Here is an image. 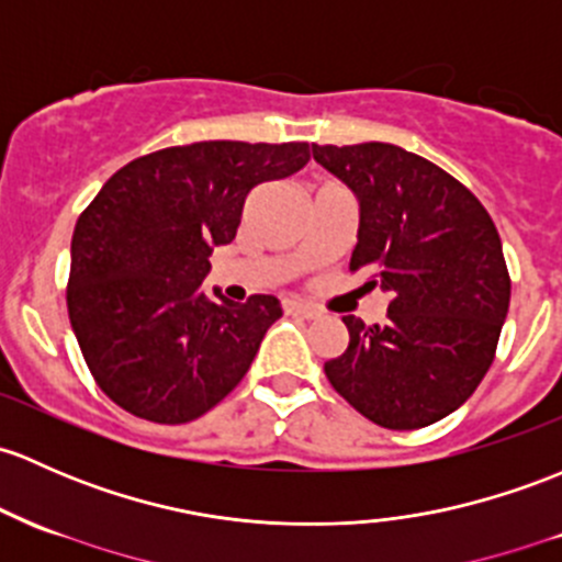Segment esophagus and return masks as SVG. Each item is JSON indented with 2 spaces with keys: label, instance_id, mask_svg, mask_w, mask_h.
Segmentation results:
<instances>
[{
  "label": "esophagus",
  "instance_id": "34e87169",
  "mask_svg": "<svg viewBox=\"0 0 562 562\" xmlns=\"http://www.w3.org/2000/svg\"><path fill=\"white\" fill-rule=\"evenodd\" d=\"M285 312H288V315H301V317H306V321H312V317L321 315V312H317L315 306L304 304V301H285Z\"/></svg>",
  "mask_w": 562,
  "mask_h": 562
}]
</instances>
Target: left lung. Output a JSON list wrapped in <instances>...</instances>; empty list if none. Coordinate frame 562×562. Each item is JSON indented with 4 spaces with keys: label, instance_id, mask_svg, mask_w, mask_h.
I'll list each match as a JSON object with an SVG mask.
<instances>
[{
    "label": "left lung",
    "instance_id": "left-lung-1",
    "mask_svg": "<svg viewBox=\"0 0 562 562\" xmlns=\"http://www.w3.org/2000/svg\"><path fill=\"white\" fill-rule=\"evenodd\" d=\"M312 156L358 196L350 269L390 293L380 326L345 317L350 345L326 363L328 382L382 428H425L465 404L493 363L512 296L493 217L398 145H312Z\"/></svg>",
    "mask_w": 562,
    "mask_h": 562
}]
</instances>
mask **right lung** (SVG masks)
Returning a JSON list of instances; mask_svg holds the SVG:
<instances>
[{"label": "right lung", "instance_id": "add662e5", "mask_svg": "<svg viewBox=\"0 0 562 562\" xmlns=\"http://www.w3.org/2000/svg\"><path fill=\"white\" fill-rule=\"evenodd\" d=\"M310 161L306 142H193L117 169L72 234L67 310L99 387L142 420L191 423L221 404L282 317L274 296L204 293L247 193Z\"/></svg>", "mask_w": 562, "mask_h": 562}]
</instances>
